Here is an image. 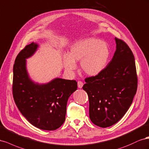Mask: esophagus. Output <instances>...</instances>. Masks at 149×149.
Masks as SVG:
<instances>
[{"label":"esophagus","instance_id":"34e87169","mask_svg":"<svg viewBox=\"0 0 149 149\" xmlns=\"http://www.w3.org/2000/svg\"><path fill=\"white\" fill-rule=\"evenodd\" d=\"M77 84H78V87L80 88H81L83 87L84 83H83L82 81H78Z\"/></svg>","mask_w":149,"mask_h":149}]
</instances>
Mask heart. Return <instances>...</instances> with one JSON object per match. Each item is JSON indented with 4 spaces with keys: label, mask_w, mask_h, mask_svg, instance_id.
Listing matches in <instances>:
<instances>
[{
    "label": "heart",
    "mask_w": 149,
    "mask_h": 149,
    "mask_svg": "<svg viewBox=\"0 0 149 149\" xmlns=\"http://www.w3.org/2000/svg\"><path fill=\"white\" fill-rule=\"evenodd\" d=\"M110 49L104 42L94 37H88L76 42L71 46L69 55L63 56L65 69L72 72L76 69L75 62H80L85 74L95 76L103 71L110 57Z\"/></svg>",
    "instance_id": "obj_1"
}]
</instances>
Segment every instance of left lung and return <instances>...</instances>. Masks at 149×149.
<instances>
[{
	"label": "left lung",
	"instance_id": "8db88e82",
	"mask_svg": "<svg viewBox=\"0 0 149 149\" xmlns=\"http://www.w3.org/2000/svg\"><path fill=\"white\" fill-rule=\"evenodd\" d=\"M113 57L99 75L87 77L83 86L89 100V117L105 128L119 121L132 103L137 89L134 54L125 42L115 38Z\"/></svg>",
	"mask_w": 149,
	"mask_h": 149
}]
</instances>
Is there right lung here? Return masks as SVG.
<instances>
[{
	"label": "right lung",
	"instance_id": "right-lung-1",
	"mask_svg": "<svg viewBox=\"0 0 149 149\" xmlns=\"http://www.w3.org/2000/svg\"><path fill=\"white\" fill-rule=\"evenodd\" d=\"M38 47L32 42L17 56L13 67L12 93L20 112L32 125L45 130L59 128L65 119L68 99L77 88L74 80L57 78L45 84H36L29 78L25 59Z\"/></svg>",
	"mask_w": 149,
	"mask_h": 149
}]
</instances>
